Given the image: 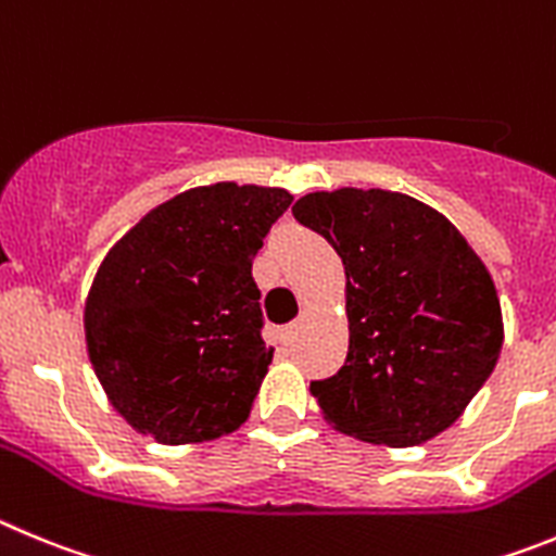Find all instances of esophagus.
Wrapping results in <instances>:
<instances>
[{
  "mask_svg": "<svg viewBox=\"0 0 556 556\" xmlns=\"http://www.w3.org/2000/svg\"><path fill=\"white\" fill-rule=\"evenodd\" d=\"M299 327H302V321H293V324H288V327L282 329V343H285V346H293V343H296Z\"/></svg>",
  "mask_w": 556,
  "mask_h": 556,
  "instance_id": "34e87169",
  "label": "esophagus"
}]
</instances>
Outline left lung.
Returning a JSON list of instances; mask_svg holds the SVG:
<instances>
[{"instance_id": "obj_1", "label": "left lung", "mask_w": 556, "mask_h": 556, "mask_svg": "<svg viewBox=\"0 0 556 556\" xmlns=\"http://www.w3.org/2000/svg\"><path fill=\"white\" fill-rule=\"evenodd\" d=\"M293 216L346 268V363L309 382L324 418L393 448L452 427L504 343L496 285L477 252L438 210L379 188L307 193Z\"/></svg>"}]
</instances>
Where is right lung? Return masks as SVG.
<instances>
[{
    "label": "right lung",
    "instance_id": "right-lung-1",
    "mask_svg": "<svg viewBox=\"0 0 556 556\" xmlns=\"http://www.w3.org/2000/svg\"><path fill=\"white\" fill-rule=\"evenodd\" d=\"M290 202L285 188H191L110 249L85 302V340L129 427L182 446L247 421L274 357L252 260Z\"/></svg>",
    "mask_w": 556,
    "mask_h": 556
}]
</instances>
